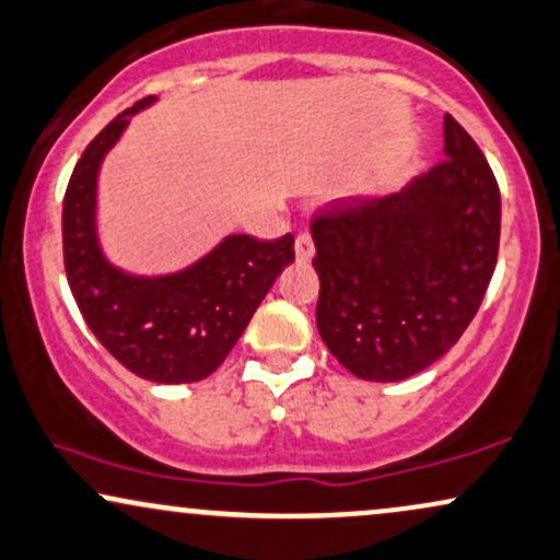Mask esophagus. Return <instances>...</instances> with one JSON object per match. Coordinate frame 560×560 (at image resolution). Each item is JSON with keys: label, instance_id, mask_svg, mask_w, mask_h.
Masks as SVG:
<instances>
[{"label": "esophagus", "instance_id": "esophagus-1", "mask_svg": "<svg viewBox=\"0 0 560 560\" xmlns=\"http://www.w3.org/2000/svg\"><path fill=\"white\" fill-rule=\"evenodd\" d=\"M313 253H315L313 237H310L307 232H302L300 237L294 240V255H298V262H310L313 260Z\"/></svg>", "mask_w": 560, "mask_h": 560}]
</instances>
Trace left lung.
<instances>
[{
	"instance_id": "1",
	"label": "left lung",
	"mask_w": 560,
	"mask_h": 560,
	"mask_svg": "<svg viewBox=\"0 0 560 560\" xmlns=\"http://www.w3.org/2000/svg\"><path fill=\"white\" fill-rule=\"evenodd\" d=\"M443 156L399 192L345 198L310 224L318 334L362 381H404L441 360L495 271L501 192L451 114Z\"/></svg>"
}]
</instances>
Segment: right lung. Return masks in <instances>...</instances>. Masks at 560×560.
I'll return each mask as SVG.
<instances>
[{"instance_id":"1","label":"right lung","mask_w":560,"mask_h":560,"mask_svg":"<svg viewBox=\"0 0 560 560\" xmlns=\"http://www.w3.org/2000/svg\"><path fill=\"white\" fill-rule=\"evenodd\" d=\"M151 104L156 96L117 114L75 164L62 206L65 271L88 328L114 360L153 383H195L237 345L276 276L294 260V237L229 234L174 273L114 266L98 240V172L130 119Z\"/></svg>"}]
</instances>
